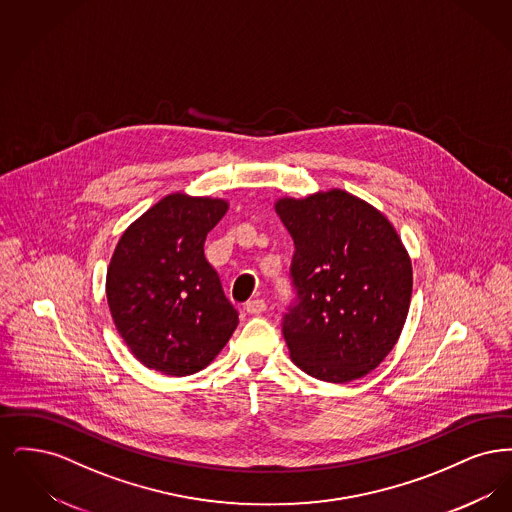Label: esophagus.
I'll list each match as a JSON object with an SVG mask.
<instances>
[{
    "instance_id": "1",
    "label": "esophagus",
    "mask_w": 512,
    "mask_h": 512,
    "mask_svg": "<svg viewBox=\"0 0 512 512\" xmlns=\"http://www.w3.org/2000/svg\"><path fill=\"white\" fill-rule=\"evenodd\" d=\"M244 309L245 313H249V315H261V313H265L267 303H265V299H249L245 303Z\"/></svg>"
}]
</instances>
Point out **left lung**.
<instances>
[{"instance_id": "1", "label": "left lung", "mask_w": 512, "mask_h": 512, "mask_svg": "<svg viewBox=\"0 0 512 512\" xmlns=\"http://www.w3.org/2000/svg\"><path fill=\"white\" fill-rule=\"evenodd\" d=\"M274 211L293 238L297 305L284 318L293 363L347 384L380 365L411 307L413 265L388 217L340 188L278 197Z\"/></svg>"}]
</instances>
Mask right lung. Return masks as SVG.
<instances>
[{
	"label": "right lung",
	"instance_id": "add662e5",
	"mask_svg": "<svg viewBox=\"0 0 512 512\" xmlns=\"http://www.w3.org/2000/svg\"><path fill=\"white\" fill-rule=\"evenodd\" d=\"M228 207L220 197L174 192L122 232L107 267V305L122 340L149 370L199 372L240 322L203 253Z\"/></svg>",
	"mask_w": 512,
	"mask_h": 512
}]
</instances>
